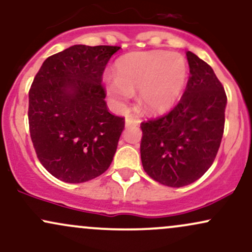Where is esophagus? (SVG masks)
Listing matches in <instances>:
<instances>
[{"label":"esophagus","instance_id":"obj_1","mask_svg":"<svg viewBox=\"0 0 252 252\" xmlns=\"http://www.w3.org/2000/svg\"><path fill=\"white\" fill-rule=\"evenodd\" d=\"M141 121L140 120H136V118L129 116L126 118V128H129V126H140Z\"/></svg>","mask_w":252,"mask_h":252}]
</instances>
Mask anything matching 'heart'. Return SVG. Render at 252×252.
Segmentation results:
<instances>
[{"label": "heart", "instance_id": "b5f03b06", "mask_svg": "<svg viewBox=\"0 0 252 252\" xmlns=\"http://www.w3.org/2000/svg\"><path fill=\"white\" fill-rule=\"evenodd\" d=\"M116 76L105 77L110 99L123 108L138 91V102L149 114H160L179 102L187 83V65L178 53L166 51L136 52L121 58Z\"/></svg>", "mask_w": 252, "mask_h": 252}]
</instances>
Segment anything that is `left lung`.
<instances>
[{"instance_id": "8db88e82", "label": "left lung", "mask_w": 252, "mask_h": 252, "mask_svg": "<svg viewBox=\"0 0 252 252\" xmlns=\"http://www.w3.org/2000/svg\"><path fill=\"white\" fill-rule=\"evenodd\" d=\"M189 78L180 102L164 116L141 124V160L150 178L182 187L212 166L222 138L226 94L212 67L187 51Z\"/></svg>"}]
</instances>
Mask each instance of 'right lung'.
I'll return each instance as SVG.
<instances>
[{"label": "right lung", "instance_id": "obj_1", "mask_svg": "<svg viewBox=\"0 0 252 252\" xmlns=\"http://www.w3.org/2000/svg\"><path fill=\"white\" fill-rule=\"evenodd\" d=\"M118 46L74 45L48 57L30 90L31 138L52 175L80 184L112 162L124 118L109 112L102 76Z\"/></svg>", "mask_w": 252, "mask_h": 252}]
</instances>
